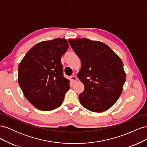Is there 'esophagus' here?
Masks as SVG:
<instances>
[{"label":"esophagus","instance_id":"obj_1","mask_svg":"<svg viewBox=\"0 0 147 147\" xmlns=\"http://www.w3.org/2000/svg\"><path fill=\"white\" fill-rule=\"evenodd\" d=\"M70 79H71V80L72 81V82H75L77 80V77H75V76H74V75H73V76H71L70 77Z\"/></svg>","mask_w":147,"mask_h":147}]
</instances>
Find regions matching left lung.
I'll list each match as a JSON object with an SVG mask.
<instances>
[{"label": "left lung", "instance_id": "8db88e82", "mask_svg": "<svg viewBox=\"0 0 147 147\" xmlns=\"http://www.w3.org/2000/svg\"><path fill=\"white\" fill-rule=\"evenodd\" d=\"M68 41L81 60L77 74L84 86L79 95L81 104L93 112L109 109L121 96L126 81L121 59L101 42L85 38Z\"/></svg>", "mask_w": 147, "mask_h": 147}]
</instances>
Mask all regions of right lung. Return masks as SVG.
<instances>
[{"mask_svg":"<svg viewBox=\"0 0 147 147\" xmlns=\"http://www.w3.org/2000/svg\"><path fill=\"white\" fill-rule=\"evenodd\" d=\"M68 48L64 38L43 41L31 48L20 63V86L35 108L50 111L63 103L70 85L61 59Z\"/></svg>","mask_w":147,"mask_h":147,"instance_id":"1","label":"right lung"}]
</instances>
